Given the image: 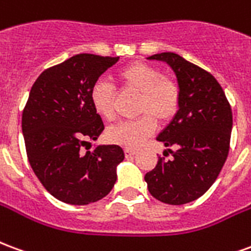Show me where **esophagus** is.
I'll return each instance as SVG.
<instances>
[{
    "label": "esophagus",
    "instance_id": "1",
    "mask_svg": "<svg viewBox=\"0 0 251 251\" xmlns=\"http://www.w3.org/2000/svg\"><path fill=\"white\" fill-rule=\"evenodd\" d=\"M136 154V149H131V148H125V156H134Z\"/></svg>",
    "mask_w": 251,
    "mask_h": 251
}]
</instances>
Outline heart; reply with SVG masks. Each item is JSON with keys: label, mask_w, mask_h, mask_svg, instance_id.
<instances>
[{"label": "heart", "mask_w": 251, "mask_h": 251, "mask_svg": "<svg viewBox=\"0 0 251 251\" xmlns=\"http://www.w3.org/2000/svg\"><path fill=\"white\" fill-rule=\"evenodd\" d=\"M117 79L122 87L140 94L137 113L140 118L120 122L106 130V138L111 144L126 148H138L156 129V120L168 122L174 118L180 104L179 87L160 70L147 63L136 62L121 68ZM114 87L106 80H98L91 88L94 110L104 120L114 118Z\"/></svg>", "instance_id": "obj_1"}]
</instances>
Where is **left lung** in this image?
Wrapping results in <instances>:
<instances>
[{
	"mask_svg": "<svg viewBox=\"0 0 251 251\" xmlns=\"http://www.w3.org/2000/svg\"><path fill=\"white\" fill-rule=\"evenodd\" d=\"M148 59L172 68L177 77L180 104L157 136L174 158L158 157L157 165L145 175V181L153 198L167 204H185L204 195L223 168L230 148L231 107L210 72L174 52ZM171 146L176 148L175 152Z\"/></svg>",
	"mask_w": 251,
	"mask_h": 251,
	"instance_id": "left-lung-1",
	"label": "left lung"
}]
</instances>
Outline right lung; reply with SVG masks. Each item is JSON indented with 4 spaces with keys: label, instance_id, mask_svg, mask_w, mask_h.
<instances>
[{
    "label": "right lung",
    "instance_id": "1",
    "mask_svg": "<svg viewBox=\"0 0 251 251\" xmlns=\"http://www.w3.org/2000/svg\"><path fill=\"white\" fill-rule=\"evenodd\" d=\"M118 59L79 53L41 72L30 88L21 121L26 156L44 188L68 204L104 198L125 158L118 145L82 152L87 140H98L104 129L91 88Z\"/></svg>",
    "mask_w": 251,
    "mask_h": 251
}]
</instances>
